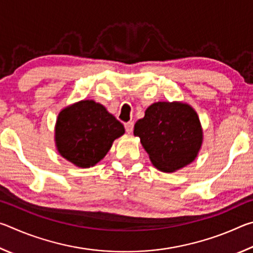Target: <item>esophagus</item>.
Here are the masks:
<instances>
[{"label":"esophagus","instance_id":"1","mask_svg":"<svg viewBox=\"0 0 253 253\" xmlns=\"http://www.w3.org/2000/svg\"><path fill=\"white\" fill-rule=\"evenodd\" d=\"M125 129H126V131L128 132V134H130V132L132 131V129H134V122L126 123L125 124Z\"/></svg>","mask_w":253,"mask_h":253}]
</instances>
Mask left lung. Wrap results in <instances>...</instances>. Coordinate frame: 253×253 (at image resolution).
Returning a JSON list of instances; mask_svg holds the SVG:
<instances>
[{"label":"left lung","mask_w":253,"mask_h":253,"mask_svg":"<svg viewBox=\"0 0 253 253\" xmlns=\"http://www.w3.org/2000/svg\"><path fill=\"white\" fill-rule=\"evenodd\" d=\"M134 135L140 138L153 165L163 172H175L195 160L202 145L198 114L182 102H155L135 124Z\"/></svg>","instance_id":"obj_1"}]
</instances>
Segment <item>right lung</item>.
Returning <instances> with one entry per match:
<instances>
[{
	"instance_id": "1",
	"label": "right lung",
	"mask_w": 253,
	"mask_h": 253,
	"mask_svg": "<svg viewBox=\"0 0 253 253\" xmlns=\"http://www.w3.org/2000/svg\"><path fill=\"white\" fill-rule=\"evenodd\" d=\"M125 128L106 108L83 100L63 109L55 125V144L62 157L79 168L96 165Z\"/></svg>"
}]
</instances>
